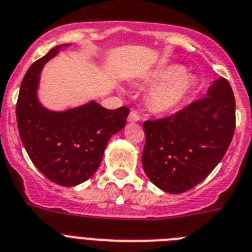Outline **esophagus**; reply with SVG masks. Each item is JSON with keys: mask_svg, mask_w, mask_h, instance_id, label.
Segmentation results:
<instances>
[{"mask_svg": "<svg viewBox=\"0 0 252 252\" xmlns=\"http://www.w3.org/2000/svg\"><path fill=\"white\" fill-rule=\"evenodd\" d=\"M139 119H141L139 114L137 113L136 110H132L129 113V116H128V120H129V122H139Z\"/></svg>", "mask_w": 252, "mask_h": 252, "instance_id": "34e87169", "label": "esophagus"}]
</instances>
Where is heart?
I'll return each instance as SVG.
<instances>
[{"instance_id": "heart-1", "label": "heart", "mask_w": 252, "mask_h": 252, "mask_svg": "<svg viewBox=\"0 0 252 252\" xmlns=\"http://www.w3.org/2000/svg\"><path fill=\"white\" fill-rule=\"evenodd\" d=\"M150 86H156L149 96V105L158 113L178 107L193 87V77L179 65H165L150 75Z\"/></svg>"}]
</instances>
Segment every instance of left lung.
I'll use <instances>...</instances> for the list:
<instances>
[{
  "label": "left lung",
  "mask_w": 252,
  "mask_h": 252,
  "mask_svg": "<svg viewBox=\"0 0 252 252\" xmlns=\"http://www.w3.org/2000/svg\"><path fill=\"white\" fill-rule=\"evenodd\" d=\"M236 128V101L227 79L218 78L206 96L158 120H146L142 166L168 193H183L204 181L225 155Z\"/></svg>",
  "instance_id": "1"
}]
</instances>
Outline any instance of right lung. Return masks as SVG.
I'll return each instance as SVG.
<instances>
[{"instance_id": "add662e5", "label": "right lung", "mask_w": 252, "mask_h": 252, "mask_svg": "<svg viewBox=\"0 0 252 252\" xmlns=\"http://www.w3.org/2000/svg\"><path fill=\"white\" fill-rule=\"evenodd\" d=\"M69 46H56L29 67L16 103L19 134L29 158L46 178L64 187L80 185L94 174L110 138L126 126L129 114L126 106L107 110L96 101L65 111L42 106L37 97L42 69Z\"/></svg>"}]
</instances>
